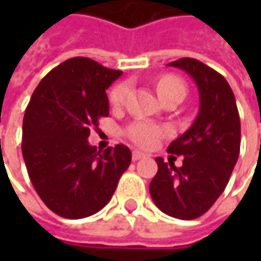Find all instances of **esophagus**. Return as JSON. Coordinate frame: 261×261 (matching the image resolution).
<instances>
[{
  "label": "esophagus",
  "instance_id": "34e87169",
  "mask_svg": "<svg viewBox=\"0 0 261 261\" xmlns=\"http://www.w3.org/2000/svg\"><path fill=\"white\" fill-rule=\"evenodd\" d=\"M145 156H146L145 152H141V151H138V149H135V151L132 152V158H134V161H138V160L145 158Z\"/></svg>",
  "mask_w": 261,
  "mask_h": 261
}]
</instances>
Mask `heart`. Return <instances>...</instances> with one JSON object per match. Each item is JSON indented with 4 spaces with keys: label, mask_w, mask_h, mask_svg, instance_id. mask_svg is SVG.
I'll return each instance as SVG.
<instances>
[{
    "label": "heart",
    "mask_w": 261,
    "mask_h": 261,
    "mask_svg": "<svg viewBox=\"0 0 261 261\" xmlns=\"http://www.w3.org/2000/svg\"><path fill=\"white\" fill-rule=\"evenodd\" d=\"M156 91L161 100H166L171 95H183L186 94L185 83L174 75H164L160 78L156 83ZM126 95H127V86L119 84L116 86L110 93V103L115 107H119L125 103ZM166 134V129L161 126L155 125L148 120H136L127 127L126 135L130 141H134L136 145L149 148L156 144V141Z\"/></svg>",
    "instance_id": "b5f03b06"
}]
</instances>
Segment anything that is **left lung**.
I'll return each mask as SVG.
<instances>
[{"label":"left lung","instance_id":"obj_1","mask_svg":"<svg viewBox=\"0 0 261 261\" xmlns=\"http://www.w3.org/2000/svg\"><path fill=\"white\" fill-rule=\"evenodd\" d=\"M195 80L200 107L193 125L168 145L183 155V166L155 158L158 171L149 193L160 211L177 219H196L222 195L240 155L241 123L236 97L226 80L193 58L170 62Z\"/></svg>","mask_w":261,"mask_h":261}]
</instances>
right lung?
Wrapping results in <instances>:
<instances>
[{
  "label": "right lung",
  "instance_id": "right-lung-1",
  "mask_svg": "<svg viewBox=\"0 0 261 261\" xmlns=\"http://www.w3.org/2000/svg\"><path fill=\"white\" fill-rule=\"evenodd\" d=\"M120 75L90 58H71L39 83L27 105L23 158L37 195L56 215H94L130 166L127 146L100 152L87 141L98 119L109 116L106 90Z\"/></svg>",
  "mask_w": 261,
  "mask_h": 261
}]
</instances>
